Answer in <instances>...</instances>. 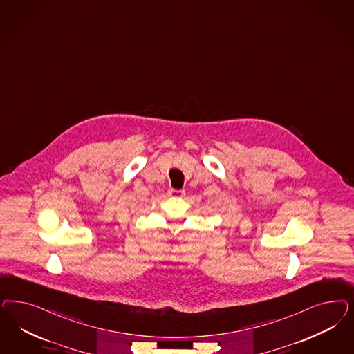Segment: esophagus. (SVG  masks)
Returning <instances> with one entry per match:
<instances>
[{"label":"esophagus","mask_w":354,"mask_h":354,"mask_svg":"<svg viewBox=\"0 0 354 354\" xmlns=\"http://www.w3.org/2000/svg\"><path fill=\"white\" fill-rule=\"evenodd\" d=\"M168 194L171 198H183V195H185V192L183 190H174V189H171L169 192H168Z\"/></svg>","instance_id":"34e87169"}]
</instances>
